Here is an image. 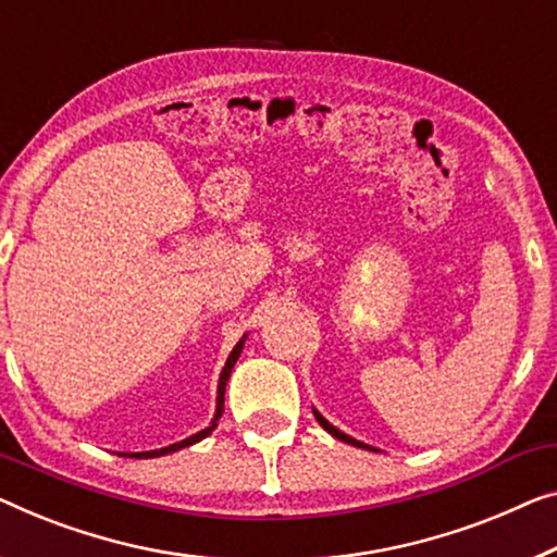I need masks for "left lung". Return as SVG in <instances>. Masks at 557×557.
Returning <instances> with one entry per match:
<instances>
[{"mask_svg": "<svg viewBox=\"0 0 557 557\" xmlns=\"http://www.w3.org/2000/svg\"><path fill=\"white\" fill-rule=\"evenodd\" d=\"M312 412H314V418H318V422L322 428L327 430V433L332 435V437H337V440H343V443H347V445H355V447H362V450H375L377 453V447H372V445H368V443H362V440H355V437H350V435H345L343 430H337L335 425H332V422H327L325 418H322V414L312 408Z\"/></svg>", "mask_w": 557, "mask_h": 557, "instance_id": "obj_1", "label": "left lung"}]
</instances>
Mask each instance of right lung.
Instances as JSON below:
<instances>
[{
	"label": "right lung",
	"instance_id": "obj_1",
	"mask_svg": "<svg viewBox=\"0 0 557 557\" xmlns=\"http://www.w3.org/2000/svg\"><path fill=\"white\" fill-rule=\"evenodd\" d=\"M245 339H247V335H243V339H239V343H237L235 347H232V352H230V358H227V362H225V368H222V372H220V383H218V405H214V418H212L210 425H207L205 430H199V433H195V435H189V437H185V440H180V443H172V445H168V447H160V450H147V453H122V455H129V458H160V455L177 453V450H182V447H189V445L199 443V440H202V437L212 435V430L218 428V420L222 418V412H225V387H227V380H230V375H232V368H235V362H237V358H239V352H243Z\"/></svg>",
	"mask_w": 557,
	"mask_h": 557
}]
</instances>
